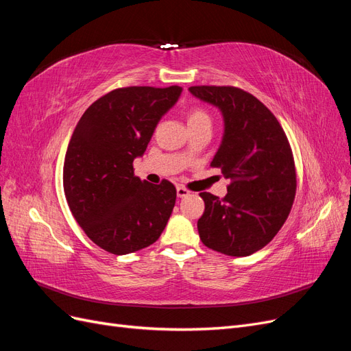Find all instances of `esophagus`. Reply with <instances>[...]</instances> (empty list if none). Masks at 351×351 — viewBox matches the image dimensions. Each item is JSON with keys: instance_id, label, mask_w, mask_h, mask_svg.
I'll use <instances>...</instances> for the list:
<instances>
[{"instance_id": "34e87169", "label": "esophagus", "mask_w": 351, "mask_h": 351, "mask_svg": "<svg viewBox=\"0 0 351 351\" xmlns=\"http://www.w3.org/2000/svg\"><path fill=\"white\" fill-rule=\"evenodd\" d=\"M190 195V192L187 189H184V187H182V186H178L177 187V196L178 197H187Z\"/></svg>"}]
</instances>
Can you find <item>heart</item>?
I'll use <instances>...</instances> for the list:
<instances>
[{
    "label": "heart",
    "instance_id": "heart-1",
    "mask_svg": "<svg viewBox=\"0 0 351 351\" xmlns=\"http://www.w3.org/2000/svg\"><path fill=\"white\" fill-rule=\"evenodd\" d=\"M202 121H209V117L205 111L202 110H192L187 115V124H195Z\"/></svg>",
    "mask_w": 351,
    "mask_h": 351
}]
</instances>
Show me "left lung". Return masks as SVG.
I'll list each match as a JSON object with an SVG mask.
<instances>
[{
    "label": "left lung",
    "mask_w": 351,
    "mask_h": 351,
    "mask_svg": "<svg viewBox=\"0 0 351 351\" xmlns=\"http://www.w3.org/2000/svg\"><path fill=\"white\" fill-rule=\"evenodd\" d=\"M189 92L218 108L224 132L210 165L231 180L219 199L200 197L205 212L197 231L206 247L228 256H250L275 237L295 196L291 147L274 114L239 88L192 86Z\"/></svg>",
    "instance_id": "1"
}]
</instances>
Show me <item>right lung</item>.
Returning a JSON list of instances; mask_svg holds the SVG:
<instances>
[{
	"label": "right lung",
	"instance_id": "right-lung-1",
	"mask_svg": "<svg viewBox=\"0 0 351 351\" xmlns=\"http://www.w3.org/2000/svg\"><path fill=\"white\" fill-rule=\"evenodd\" d=\"M183 88L115 89L84 111L67 146L62 184L67 204L86 236L112 254L155 243L176 205L167 180L151 184L134 177L159 120Z\"/></svg>",
	"mask_w": 351,
	"mask_h": 351
}]
</instances>
